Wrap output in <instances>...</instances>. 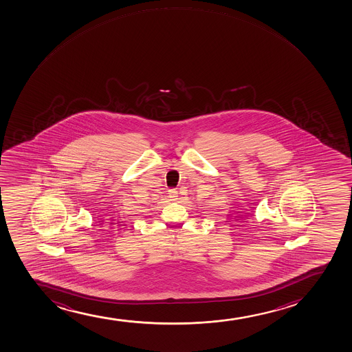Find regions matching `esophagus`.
I'll return each instance as SVG.
<instances>
[{"mask_svg":"<svg viewBox=\"0 0 352 352\" xmlns=\"http://www.w3.org/2000/svg\"><path fill=\"white\" fill-rule=\"evenodd\" d=\"M168 194H169V197L171 198L173 201H175V199H177L178 191L176 190V189H170V190L168 191Z\"/></svg>","mask_w":352,"mask_h":352,"instance_id":"obj_1","label":"esophagus"}]
</instances>
